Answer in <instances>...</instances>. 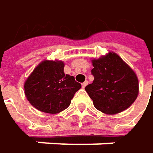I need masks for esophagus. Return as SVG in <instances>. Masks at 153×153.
I'll use <instances>...</instances> for the list:
<instances>
[{"label":"esophagus","mask_w":153,"mask_h":153,"mask_svg":"<svg viewBox=\"0 0 153 153\" xmlns=\"http://www.w3.org/2000/svg\"><path fill=\"white\" fill-rule=\"evenodd\" d=\"M88 85V81H85V82H84V83L82 84V88H85Z\"/></svg>","instance_id":"obj_1"}]
</instances>
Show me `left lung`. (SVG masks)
<instances>
[{
    "label": "left lung",
    "instance_id": "1",
    "mask_svg": "<svg viewBox=\"0 0 153 153\" xmlns=\"http://www.w3.org/2000/svg\"><path fill=\"white\" fill-rule=\"evenodd\" d=\"M92 84L85 89L95 108L107 115H115L129 108L139 95L136 73L114 52L91 60Z\"/></svg>",
    "mask_w": 153,
    "mask_h": 153
}]
</instances>
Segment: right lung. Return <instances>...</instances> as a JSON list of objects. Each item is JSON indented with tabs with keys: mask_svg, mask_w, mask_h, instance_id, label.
<instances>
[{
	"mask_svg": "<svg viewBox=\"0 0 153 153\" xmlns=\"http://www.w3.org/2000/svg\"><path fill=\"white\" fill-rule=\"evenodd\" d=\"M61 60H44L25 82V95L30 104L45 113L57 114L69 107L81 84L64 72Z\"/></svg>",
	"mask_w": 153,
	"mask_h": 153,
	"instance_id": "right-lung-1",
	"label": "right lung"
}]
</instances>
